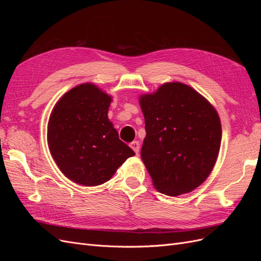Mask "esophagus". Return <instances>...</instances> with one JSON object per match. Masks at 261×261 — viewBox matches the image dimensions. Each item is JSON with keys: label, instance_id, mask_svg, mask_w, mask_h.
Masks as SVG:
<instances>
[{"label": "esophagus", "instance_id": "obj_1", "mask_svg": "<svg viewBox=\"0 0 261 261\" xmlns=\"http://www.w3.org/2000/svg\"><path fill=\"white\" fill-rule=\"evenodd\" d=\"M129 146L134 150V151H135L136 153H138V151H139V141H137V140L133 141V143H130Z\"/></svg>", "mask_w": 261, "mask_h": 261}]
</instances>
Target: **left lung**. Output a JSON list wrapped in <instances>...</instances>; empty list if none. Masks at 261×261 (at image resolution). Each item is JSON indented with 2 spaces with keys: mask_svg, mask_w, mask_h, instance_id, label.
<instances>
[{
  "mask_svg": "<svg viewBox=\"0 0 261 261\" xmlns=\"http://www.w3.org/2000/svg\"><path fill=\"white\" fill-rule=\"evenodd\" d=\"M139 105L146 137L140 155L156 191L192 192L207 179L219 154L222 129L210 102L181 83L163 84Z\"/></svg>",
  "mask_w": 261,
  "mask_h": 261,
  "instance_id": "obj_1",
  "label": "left lung"
}]
</instances>
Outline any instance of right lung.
Returning <instances> with one entry per match:
<instances>
[{
	"label": "right lung",
	"mask_w": 261,
	"mask_h": 261,
	"mask_svg": "<svg viewBox=\"0 0 261 261\" xmlns=\"http://www.w3.org/2000/svg\"><path fill=\"white\" fill-rule=\"evenodd\" d=\"M111 101V96L87 83L67 91L52 110L48 123L50 152L63 174L76 184H103L135 155L109 121Z\"/></svg>",
	"instance_id": "obj_1"
}]
</instances>
